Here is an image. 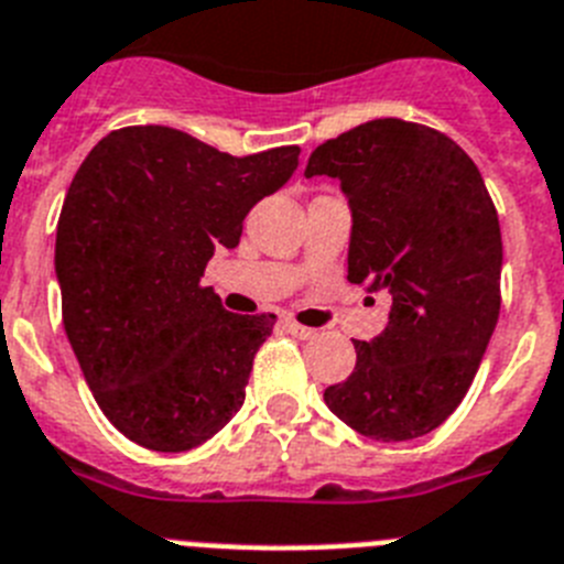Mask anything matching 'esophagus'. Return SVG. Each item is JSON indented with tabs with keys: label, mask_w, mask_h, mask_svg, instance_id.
Returning a JSON list of instances; mask_svg holds the SVG:
<instances>
[{
	"label": "esophagus",
	"mask_w": 564,
	"mask_h": 564,
	"mask_svg": "<svg viewBox=\"0 0 564 564\" xmlns=\"http://www.w3.org/2000/svg\"><path fill=\"white\" fill-rule=\"evenodd\" d=\"M283 326H286L289 335L301 337V340H312V337L317 335L315 329H310V326H301V323H295V321H286V323H283Z\"/></svg>",
	"instance_id": "1"
}]
</instances>
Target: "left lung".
Wrapping results in <instances>:
<instances>
[{"label":"left lung","instance_id":"1","mask_svg":"<svg viewBox=\"0 0 564 564\" xmlns=\"http://www.w3.org/2000/svg\"><path fill=\"white\" fill-rule=\"evenodd\" d=\"M303 175L340 181L346 278L389 301L386 329L355 340V371L323 400L364 437H423L463 403L499 317L502 235L486 181L448 135L403 119L326 141Z\"/></svg>","mask_w":564,"mask_h":564}]
</instances>
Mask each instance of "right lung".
<instances>
[{"label": "right lung", "instance_id": "add662e5", "mask_svg": "<svg viewBox=\"0 0 564 564\" xmlns=\"http://www.w3.org/2000/svg\"><path fill=\"white\" fill-rule=\"evenodd\" d=\"M301 147L235 159L173 127H124L82 161L56 227L62 317L93 398L153 452L215 437L241 411L275 315H232L200 286Z\"/></svg>", "mask_w": 564, "mask_h": 564}]
</instances>
